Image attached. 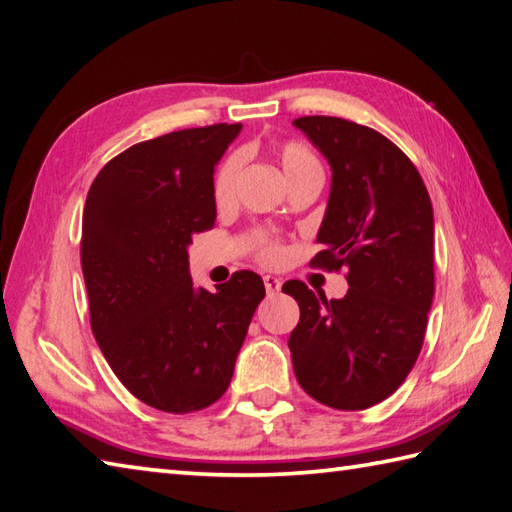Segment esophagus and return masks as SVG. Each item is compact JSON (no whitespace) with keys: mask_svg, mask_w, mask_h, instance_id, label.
<instances>
[{"mask_svg":"<svg viewBox=\"0 0 512 512\" xmlns=\"http://www.w3.org/2000/svg\"><path fill=\"white\" fill-rule=\"evenodd\" d=\"M264 286H266L268 295H277L279 288H281V281L277 277H273V275H266L264 277Z\"/></svg>","mask_w":512,"mask_h":512,"instance_id":"34e87169","label":"esophagus"}]
</instances>
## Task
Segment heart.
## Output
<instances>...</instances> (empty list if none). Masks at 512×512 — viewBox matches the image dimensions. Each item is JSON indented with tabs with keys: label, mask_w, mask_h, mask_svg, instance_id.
Listing matches in <instances>:
<instances>
[{
	"label": "heart",
	"mask_w": 512,
	"mask_h": 512,
	"mask_svg": "<svg viewBox=\"0 0 512 512\" xmlns=\"http://www.w3.org/2000/svg\"><path fill=\"white\" fill-rule=\"evenodd\" d=\"M275 156L279 160L281 169H284L290 184L299 180H306L312 176L323 178V167L319 156L301 143V140H284L275 147ZM237 178H239V156H226L215 169L213 176V200L217 206L231 204L237 191ZM286 257V248L275 239H262L257 246V259L266 266H279Z\"/></svg>",
	"instance_id": "heart-1"
}]
</instances>
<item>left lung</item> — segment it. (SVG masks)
<instances>
[{"mask_svg": "<svg viewBox=\"0 0 512 512\" xmlns=\"http://www.w3.org/2000/svg\"><path fill=\"white\" fill-rule=\"evenodd\" d=\"M332 167L310 266L347 268L350 290L325 299L288 281L301 317L290 334L299 385L332 409L376 405L405 383L433 299V209L418 169L387 136L336 116L295 121Z\"/></svg>", "mask_w": 512, "mask_h": 512, "instance_id": "obj_1", "label": "left lung"}]
</instances>
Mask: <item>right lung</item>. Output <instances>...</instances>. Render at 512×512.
<instances>
[{
    "instance_id": "right-lung-1",
    "label": "right lung",
    "mask_w": 512,
    "mask_h": 512,
    "mask_svg": "<svg viewBox=\"0 0 512 512\" xmlns=\"http://www.w3.org/2000/svg\"><path fill=\"white\" fill-rule=\"evenodd\" d=\"M239 129L217 123L132 145L99 171L85 200L81 268L94 339L118 380L167 413L222 398L266 295L250 270L215 292L189 275L187 246L215 224V162Z\"/></svg>"
}]
</instances>
